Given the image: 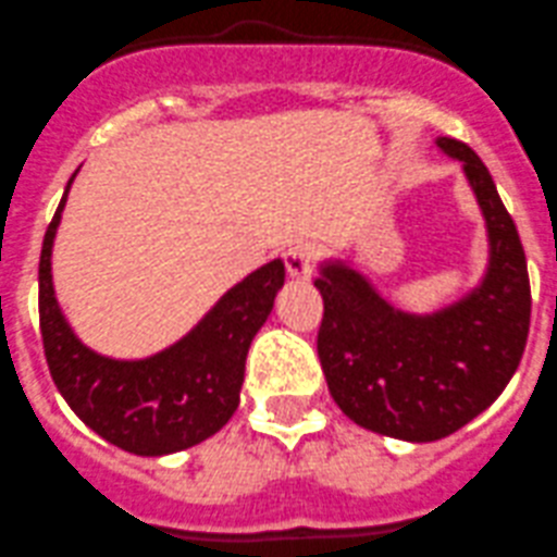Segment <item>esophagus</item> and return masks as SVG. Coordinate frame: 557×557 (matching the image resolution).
Listing matches in <instances>:
<instances>
[{"label":"esophagus","mask_w":557,"mask_h":557,"mask_svg":"<svg viewBox=\"0 0 557 557\" xmlns=\"http://www.w3.org/2000/svg\"><path fill=\"white\" fill-rule=\"evenodd\" d=\"M314 259L317 248L306 240L293 243V246L284 251V264H287V273L293 275V278H309L311 270H314Z\"/></svg>","instance_id":"esophagus-1"}]
</instances>
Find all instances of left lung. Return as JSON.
I'll return each instance as SVG.
<instances>
[{
  "label": "left lung",
  "mask_w": 557,
  "mask_h": 557,
  "mask_svg": "<svg viewBox=\"0 0 557 557\" xmlns=\"http://www.w3.org/2000/svg\"><path fill=\"white\" fill-rule=\"evenodd\" d=\"M434 145L462 163L484 215L481 282L429 314L391 306L347 259H325L314 282L325 304L317 352L333 401L358 426L410 443L441 441L484 412L520 367L531 325L525 251L492 174L462 141Z\"/></svg>",
  "instance_id": "8db88e82"
}]
</instances>
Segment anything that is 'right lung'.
<instances>
[{"mask_svg": "<svg viewBox=\"0 0 557 557\" xmlns=\"http://www.w3.org/2000/svg\"><path fill=\"white\" fill-rule=\"evenodd\" d=\"M73 177L40 251V333L51 377L71 410L111 446L136 457L185 451L213 437L240 405L248 347L284 287V262L248 273L161 352L136 361L95 352L73 333L51 278V248Z\"/></svg>", "mask_w": 557, "mask_h": 557, "instance_id": "right-lung-1", "label": "right lung"}]
</instances>
